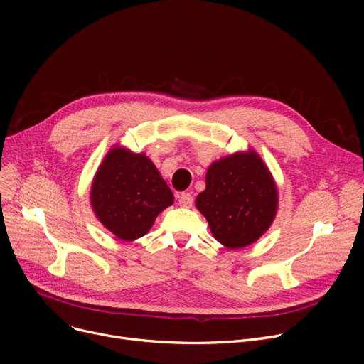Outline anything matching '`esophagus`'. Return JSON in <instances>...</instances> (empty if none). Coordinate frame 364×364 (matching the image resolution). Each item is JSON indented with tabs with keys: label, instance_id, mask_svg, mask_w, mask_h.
<instances>
[{
	"label": "esophagus",
	"instance_id": "34e87169",
	"mask_svg": "<svg viewBox=\"0 0 364 364\" xmlns=\"http://www.w3.org/2000/svg\"><path fill=\"white\" fill-rule=\"evenodd\" d=\"M178 205L183 206V208H190L193 205V196L187 193V192H183L180 196H178Z\"/></svg>",
	"mask_w": 364,
	"mask_h": 364
}]
</instances>
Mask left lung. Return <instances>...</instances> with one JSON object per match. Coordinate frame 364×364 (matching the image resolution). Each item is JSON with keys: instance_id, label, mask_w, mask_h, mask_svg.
<instances>
[{"instance_id": "obj_1", "label": "left lung", "mask_w": 364, "mask_h": 364, "mask_svg": "<svg viewBox=\"0 0 364 364\" xmlns=\"http://www.w3.org/2000/svg\"><path fill=\"white\" fill-rule=\"evenodd\" d=\"M214 237L230 250L251 245L270 227L277 209V190L255 151L214 162L206 188L196 198Z\"/></svg>"}]
</instances>
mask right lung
Masks as SVG:
<instances>
[{
  "label": "right lung",
  "instance_id": "obj_1",
  "mask_svg": "<svg viewBox=\"0 0 364 364\" xmlns=\"http://www.w3.org/2000/svg\"><path fill=\"white\" fill-rule=\"evenodd\" d=\"M174 196L144 155L112 149L95 174L91 205L102 224L121 240L144 236Z\"/></svg>",
  "mask_w": 364,
  "mask_h": 364
}]
</instances>
